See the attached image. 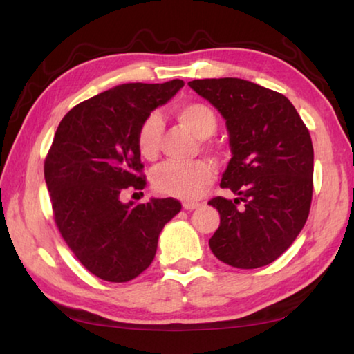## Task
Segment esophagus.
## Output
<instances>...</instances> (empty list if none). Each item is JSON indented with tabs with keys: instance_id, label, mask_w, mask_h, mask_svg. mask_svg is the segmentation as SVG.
<instances>
[{
	"instance_id": "1",
	"label": "esophagus",
	"mask_w": 354,
	"mask_h": 354,
	"mask_svg": "<svg viewBox=\"0 0 354 354\" xmlns=\"http://www.w3.org/2000/svg\"><path fill=\"white\" fill-rule=\"evenodd\" d=\"M201 205L200 203H195V201H184L183 203V207L185 211H194V209H198Z\"/></svg>"
}]
</instances>
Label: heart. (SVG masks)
Instances as JSON below:
<instances>
[{
    "label": "heart",
    "instance_id": "1",
    "mask_svg": "<svg viewBox=\"0 0 354 354\" xmlns=\"http://www.w3.org/2000/svg\"><path fill=\"white\" fill-rule=\"evenodd\" d=\"M178 122L192 134L206 139L217 129V117L211 107L203 103H187L176 109ZM162 120L158 113H149L137 131V148L142 158L154 159L162 136ZM212 181V167L206 160L194 162H165L153 175V185L159 194L192 200L201 195Z\"/></svg>",
    "mask_w": 354,
    "mask_h": 354
}]
</instances>
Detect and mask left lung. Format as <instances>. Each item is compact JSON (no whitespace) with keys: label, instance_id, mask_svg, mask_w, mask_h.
I'll return each mask as SVG.
<instances>
[{"label":"left lung","instance_id":"8db88e82","mask_svg":"<svg viewBox=\"0 0 354 354\" xmlns=\"http://www.w3.org/2000/svg\"><path fill=\"white\" fill-rule=\"evenodd\" d=\"M189 86L225 118L231 159L220 185L237 195L234 201L221 196L209 201L220 214L209 247L231 267L268 266L308 220L314 173L309 131L284 95L259 84L218 77Z\"/></svg>","mask_w":354,"mask_h":354}]
</instances>
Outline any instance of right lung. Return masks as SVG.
<instances>
[{"label": "right lung", "instance_id": "obj_1", "mask_svg": "<svg viewBox=\"0 0 354 354\" xmlns=\"http://www.w3.org/2000/svg\"><path fill=\"white\" fill-rule=\"evenodd\" d=\"M184 87L120 84L75 106L59 123L45 160L56 225L88 272L127 283L153 262L164 226L181 211L171 198L123 203L128 187L143 189L137 131L156 107Z\"/></svg>", "mask_w": 354, "mask_h": 354}]
</instances>
